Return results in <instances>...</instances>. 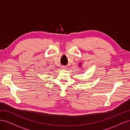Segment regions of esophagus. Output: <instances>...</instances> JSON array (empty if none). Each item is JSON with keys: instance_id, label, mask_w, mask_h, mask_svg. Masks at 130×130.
<instances>
[{"instance_id": "esophagus-1", "label": "esophagus", "mask_w": 130, "mask_h": 130, "mask_svg": "<svg viewBox=\"0 0 130 130\" xmlns=\"http://www.w3.org/2000/svg\"><path fill=\"white\" fill-rule=\"evenodd\" d=\"M62 69H66L67 68V67L66 66H62Z\"/></svg>"}]
</instances>
